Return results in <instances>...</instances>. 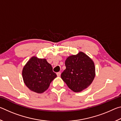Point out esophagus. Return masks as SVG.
<instances>
[{
  "label": "esophagus",
  "mask_w": 121,
  "mask_h": 121,
  "mask_svg": "<svg viewBox=\"0 0 121 121\" xmlns=\"http://www.w3.org/2000/svg\"><path fill=\"white\" fill-rule=\"evenodd\" d=\"M56 75H57V76H58V77H59V76H60L61 75V73H60V72L57 73H56Z\"/></svg>",
  "instance_id": "1"
}]
</instances>
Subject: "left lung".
<instances>
[{
	"instance_id": "obj_1",
	"label": "left lung",
	"mask_w": 121,
	"mask_h": 121,
	"mask_svg": "<svg viewBox=\"0 0 121 121\" xmlns=\"http://www.w3.org/2000/svg\"><path fill=\"white\" fill-rule=\"evenodd\" d=\"M65 65L66 68L61 77L73 92L82 91L92 83L95 76V63L84 52L68 56Z\"/></svg>"
}]
</instances>
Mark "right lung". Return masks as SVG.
Masks as SVG:
<instances>
[{
	"instance_id": "1",
	"label": "right lung",
	"mask_w": 121,
	"mask_h": 121,
	"mask_svg": "<svg viewBox=\"0 0 121 121\" xmlns=\"http://www.w3.org/2000/svg\"><path fill=\"white\" fill-rule=\"evenodd\" d=\"M52 67L45 59L31 57L22 69V77L25 85L31 91L43 93L56 77Z\"/></svg>"
}]
</instances>
